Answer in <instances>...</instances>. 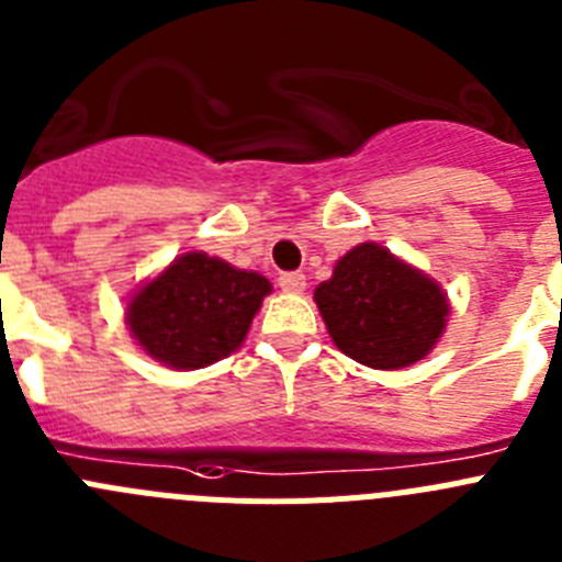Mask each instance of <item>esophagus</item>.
Returning a JSON list of instances; mask_svg holds the SVG:
<instances>
[{
  "label": "esophagus",
  "mask_w": 562,
  "mask_h": 562,
  "mask_svg": "<svg viewBox=\"0 0 562 562\" xmlns=\"http://www.w3.org/2000/svg\"><path fill=\"white\" fill-rule=\"evenodd\" d=\"M278 286L290 295H301L306 290V276L304 272H284V276L278 278Z\"/></svg>",
  "instance_id": "esophagus-1"
}]
</instances>
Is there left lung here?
<instances>
[{
    "instance_id": "8db88e82",
    "label": "left lung",
    "mask_w": 562,
    "mask_h": 562,
    "mask_svg": "<svg viewBox=\"0 0 562 562\" xmlns=\"http://www.w3.org/2000/svg\"><path fill=\"white\" fill-rule=\"evenodd\" d=\"M315 304L337 349L380 371L425 360L450 317L439 281L376 241L337 261L329 281L315 286Z\"/></svg>"
}]
</instances>
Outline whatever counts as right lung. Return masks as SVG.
I'll use <instances>...</instances> for the list:
<instances>
[{"instance_id": "right-lung-1", "label": "right lung", "mask_w": 562, "mask_h": 562, "mask_svg": "<svg viewBox=\"0 0 562 562\" xmlns=\"http://www.w3.org/2000/svg\"><path fill=\"white\" fill-rule=\"evenodd\" d=\"M272 284L202 250L182 252L128 295L132 340L166 369L193 371L225 360L245 342Z\"/></svg>"}]
</instances>
